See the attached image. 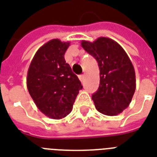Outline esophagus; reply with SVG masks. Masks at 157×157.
Wrapping results in <instances>:
<instances>
[{
	"label": "esophagus",
	"instance_id": "esophagus-1",
	"mask_svg": "<svg viewBox=\"0 0 157 157\" xmlns=\"http://www.w3.org/2000/svg\"><path fill=\"white\" fill-rule=\"evenodd\" d=\"M78 78H79L80 81H81L82 82H83V81H84V79H85V75H79V76H78Z\"/></svg>",
	"mask_w": 157,
	"mask_h": 157
}]
</instances>
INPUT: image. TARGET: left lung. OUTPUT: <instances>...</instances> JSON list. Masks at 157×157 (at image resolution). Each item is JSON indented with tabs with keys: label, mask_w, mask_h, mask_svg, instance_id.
I'll use <instances>...</instances> for the list:
<instances>
[{
	"label": "left lung",
	"mask_w": 157,
	"mask_h": 157,
	"mask_svg": "<svg viewBox=\"0 0 157 157\" xmlns=\"http://www.w3.org/2000/svg\"><path fill=\"white\" fill-rule=\"evenodd\" d=\"M82 48L94 57L100 70V84L92 96L96 109L103 115L114 116L130 104L136 89L134 68L119 43L101 37L93 42H81Z\"/></svg>",
	"instance_id": "8db88e82"
}]
</instances>
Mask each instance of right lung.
Here are the masks:
<instances>
[{
  "label": "right lung",
  "mask_w": 157,
  "mask_h": 157,
  "mask_svg": "<svg viewBox=\"0 0 157 157\" xmlns=\"http://www.w3.org/2000/svg\"><path fill=\"white\" fill-rule=\"evenodd\" d=\"M70 42L52 39L37 50L27 75V87L46 116L59 120L69 115L82 86L65 59Z\"/></svg>",
  "instance_id": "right-lung-1"
}]
</instances>
